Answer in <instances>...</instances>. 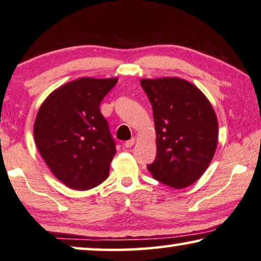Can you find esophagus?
<instances>
[{"mask_svg": "<svg viewBox=\"0 0 261 261\" xmlns=\"http://www.w3.org/2000/svg\"><path fill=\"white\" fill-rule=\"evenodd\" d=\"M134 142H135V139L133 138V139H130V140H127V141L125 142V144H123V146H125L126 148H130L134 144Z\"/></svg>", "mask_w": 261, "mask_h": 261, "instance_id": "1", "label": "esophagus"}]
</instances>
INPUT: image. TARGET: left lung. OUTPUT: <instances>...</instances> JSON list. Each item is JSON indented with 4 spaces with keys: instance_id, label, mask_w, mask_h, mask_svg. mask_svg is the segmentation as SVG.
<instances>
[{
    "instance_id": "left-lung-1",
    "label": "left lung",
    "mask_w": 261,
    "mask_h": 261,
    "mask_svg": "<svg viewBox=\"0 0 261 261\" xmlns=\"http://www.w3.org/2000/svg\"><path fill=\"white\" fill-rule=\"evenodd\" d=\"M153 107L158 153L147 168L155 179L171 188L191 186L214 158L218 122L209 100L179 78L142 79Z\"/></svg>"
}]
</instances>
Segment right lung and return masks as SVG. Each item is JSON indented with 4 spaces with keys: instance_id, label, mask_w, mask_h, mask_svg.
<instances>
[{
    "instance_id": "1",
    "label": "right lung",
    "mask_w": 261,
    "mask_h": 261,
    "mask_svg": "<svg viewBox=\"0 0 261 261\" xmlns=\"http://www.w3.org/2000/svg\"><path fill=\"white\" fill-rule=\"evenodd\" d=\"M117 82L73 80L52 92L39 108L36 146L52 174L71 189H92L110 174L117 149L100 102Z\"/></svg>"
}]
</instances>
